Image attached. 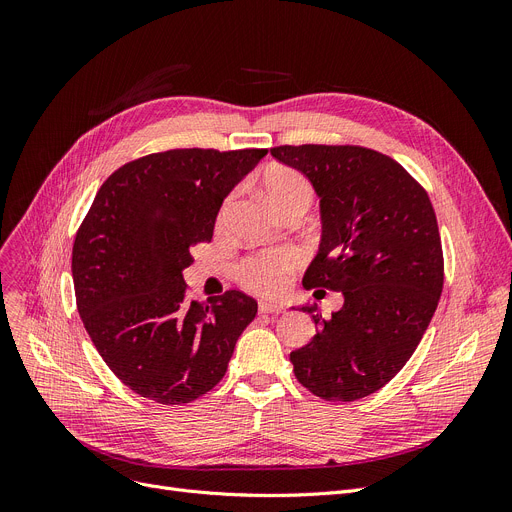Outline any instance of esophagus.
<instances>
[{
    "label": "esophagus",
    "instance_id": "esophagus-1",
    "mask_svg": "<svg viewBox=\"0 0 512 512\" xmlns=\"http://www.w3.org/2000/svg\"><path fill=\"white\" fill-rule=\"evenodd\" d=\"M259 313L278 315V313H284V305L282 303H272V301H261L259 303Z\"/></svg>",
    "mask_w": 512,
    "mask_h": 512
}]
</instances>
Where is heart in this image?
Instances as JSON below:
<instances>
[{
    "mask_svg": "<svg viewBox=\"0 0 512 512\" xmlns=\"http://www.w3.org/2000/svg\"><path fill=\"white\" fill-rule=\"evenodd\" d=\"M263 178H265L267 195H270V199L278 209L290 201H297V199L311 201L313 197L309 180L301 172L292 168L274 166L265 172ZM226 211H228V203L222 207L220 222H224ZM299 263H301V257L292 249L261 251L240 263L238 278L251 290H257L263 294H278L286 288L290 274L297 270Z\"/></svg>",
    "mask_w": 512,
    "mask_h": 512,
    "instance_id": "heart-1",
    "label": "heart"
}]
</instances>
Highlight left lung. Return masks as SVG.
I'll return each instance as SVG.
<instances>
[{
	"label": "left lung",
	"instance_id": "left-lung-1",
	"mask_svg": "<svg viewBox=\"0 0 512 512\" xmlns=\"http://www.w3.org/2000/svg\"><path fill=\"white\" fill-rule=\"evenodd\" d=\"M272 155L319 195V253L305 288L342 292L330 319L301 307L317 334L290 353L315 396L351 402L384 388L415 353L438 307L444 255L425 188L392 157L359 145H280Z\"/></svg>",
	"mask_w": 512,
	"mask_h": 512
}]
</instances>
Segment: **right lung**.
I'll use <instances>...</instances> for the list:
<instances>
[{
  "mask_svg": "<svg viewBox=\"0 0 512 512\" xmlns=\"http://www.w3.org/2000/svg\"><path fill=\"white\" fill-rule=\"evenodd\" d=\"M265 153L195 147L128 161L101 184L76 232L80 319L105 365L143 398L184 405L209 392L257 315V301L240 290L188 299L182 270Z\"/></svg>",
  "mask_w": 512,
  "mask_h": 512,
  "instance_id": "1",
  "label": "right lung"
}]
</instances>
